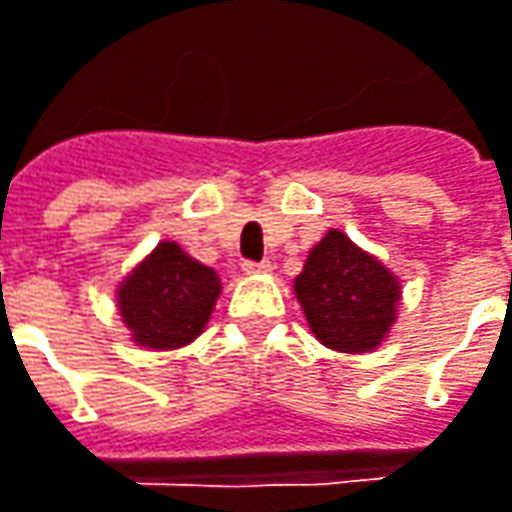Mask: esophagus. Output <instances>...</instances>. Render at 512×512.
<instances>
[{
  "instance_id": "34e87169",
  "label": "esophagus",
  "mask_w": 512,
  "mask_h": 512,
  "mask_svg": "<svg viewBox=\"0 0 512 512\" xmlns=\"http://www.w3.org/2000/svg\"><path fill=\"white\" fill-rule=\"evenodd\" d=\"M243 271H246V274H269L271 263L269 260H260V263H255V260H246V263H243Z\"/></svg>"
}]
</instances>
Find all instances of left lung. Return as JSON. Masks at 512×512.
I'll use <instances>...</instances> for the list:
<instances>
[{
    "instance_id": "obj_1",
    "label": "left lung",
    "mask_w": 512,
    "mask_h": 512,
    "mask_svg": "<svg viewBox=\"0 0 512 512\" xmlns=\"http://www.w3.org/2000/svg\"><path fill=\"white\" fill-rule=\"evenodd\" d=\"M308 328L339 353H370L395 325L401 283L392 271L358 249L339 229H330L311 249L294 280Z\"/></svg>"
}]
</instances>
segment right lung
Instances as JSON below:
<instances>
[{
  "label": "right lung",
  "mask_w": 512,
  "mask_h": 512,
  "mask_svg": "<svg viewBox=\"0 0 512 512\" xmlns=\"http://www.w3.org/2000/svg\"><path fill=\"white\" fill-rule=\"evenodd\" d=\"M221 294L218 274L176 241H162L117 288V308L131 339L148 350H176L210 322Z\"/></svg>",
  "instance_id": "add662e5"
}]
</instances>
